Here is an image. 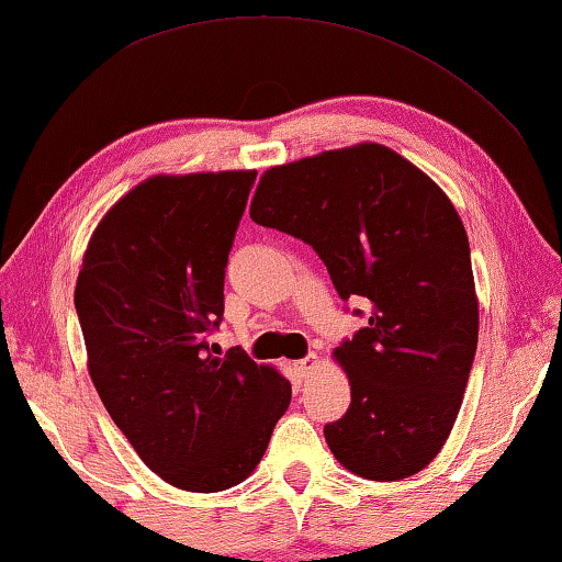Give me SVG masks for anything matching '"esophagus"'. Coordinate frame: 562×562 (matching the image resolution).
<instances>
[{"label":"esophagus","mask_w":562,"mask_h":562,"mask_svg":"<svg viewBox=\"0 0 562 562\" xmlns=\"http://www.w3.org/2000/svg\"><path fill=\"white\" fill-rule=\"evenodd\" d=\"M315 361H318V357H315V353H307V357L297 359V361H295V369L300 371V376L311 374V371L315 369Z\"/></svg>","instance_id":"1"}]
</instances>
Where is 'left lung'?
<instances>
[{
	"instance_id": "obj_1",
	"label": "left lung",
	"mask_w": 562,
	"mask_h": 562,
	"mask_svg": "<svg viewBox=\"0 0 562 562\" xmlns=\"http://www.w3.org/2000/svg\"><path fill=\"white\" fill-rule=\"evenodd\" d=\"M249 213L311 244L338 297L369 303L367 326L336 349L351 405L323 436L338 463L371 481L423 471L450 436L479 341L453 203L405 157L367 142L267 170Z\"/></svg>"
}]
</instances>
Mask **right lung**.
Returning <instances> with one entry per match:
<instances>
[{"label":"right lung","mask_w":562,"mask_h":562,"mask_svg":"<svg viewBox=\"0 0 562 562\" xmlns=\"http://www.w3.org/2000/svg\"><path fill=\"white\" fill-rule=\"evenodd\" d=\"M255 170L157 176L106 213L76 282L89 371L142 461L224 492L262 461L292 386L247 351L216 357L224 278Z\"/></svg>","instance_id":"obj_1"}]
</instances>
